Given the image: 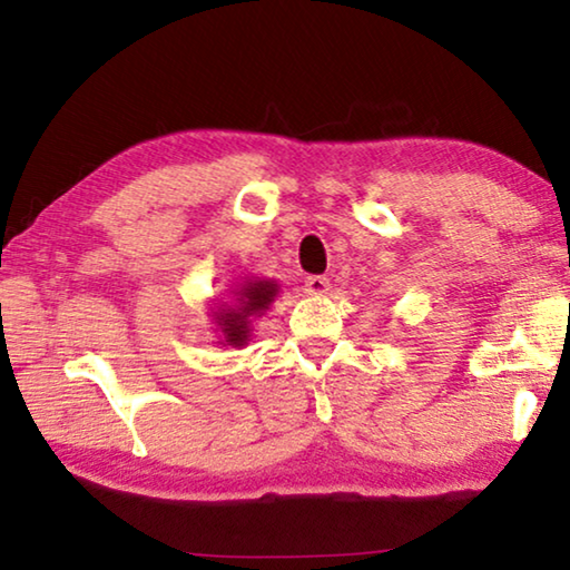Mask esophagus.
<instances>
[{
  "label": "esophagus",
  "mask_w": 570,
  "mask_h": 570,
  "mask_svg": "<svg viewBox=\"0 0 570 570\" xmlns=\"http://www.w3.org/2000/svg\"><path fill=\"white\" fill-rule=\"evenodd\" d=\"M330 288H332V284H330V278H326V276H308L306 284H304V292L312 294V296L330 294Z\"/></svg>",
  "instance_id": "obj_1"
}]
</instances>
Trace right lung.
<instances>
[{
    "label": "right lung",
    "mask_w": 570,
    "mask_h": 570,
    "mask_svg": "<svg viewBox=\"0 0 570 570\" xmlns=\"http://www.w3.org/2000/svg\"><path fill=\"white\" fill-rule=\"evenodd\" d=\"M278 296V282L262 276L238 278L224 298H216L210 306V322L216 324L220 346H246L254 334V324Z\"/></svg>",
    "instance_id": "1"
}]
</instances>
